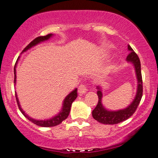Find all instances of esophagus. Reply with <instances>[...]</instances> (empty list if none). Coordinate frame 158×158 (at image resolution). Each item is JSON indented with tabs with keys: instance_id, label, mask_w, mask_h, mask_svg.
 Returning <instances> with one entry per match:
<instances>
[{
	"instance_id": "obj_1",
	"label": "esophagus",
	"mask_w": 158,
	"mask_h": 158,
	"mask_svg": "<svg viewBox=\"0 0 158 158\" xmlns=\"http://www.w3.org/2000/svg\"><path fill=\"white\" fill-rule=\"evenodd\" d=\"M87 85L85 84H81L78 88V92L79 94H83L87 91Z\"/></svg>"
}]
</instances>
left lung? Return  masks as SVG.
I'll list each match as a JSON object with an SVG mask.
<instances>
[{
    "instance_id": "1",
    "label": "left lung",
    "mask_w": 158,
    "mask_h": 158,
    "mask_svg": "<svg viewBox=\"0 0 158 158\" xmlns=\"http://www.w3.org/2000/svg\"><path fill=\"white\" fill-rule=\"evenodd\" d=\"M130 53L127 57V60L128 62H131L134 65L135 70H136V77H137L138 86L137 92L135 97L133 101L131 104L124 110H120L118 111H109L103 107L102 104V91L100 86H98V105L92 111V116L98 122L104 124H115L122 121L127 120L130 117H131L136 112L140 101H141L142 97H143V79H142L141 73V64H140L139 58L136 53L133 51V49L131 47L130 45L127 46Z\"/></svg>"
}]
</instances>
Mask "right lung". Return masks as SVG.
Here are the masks:
<instances>
[{
  "instance_id": "right-lung-1",
  "label": "right lung",
  "mask_w": 158,
  "mask_h": 158,
  "mask_svg": "<svg viewBox=\"0 0 158 158\" xmlns=\"http://www.w3.org/2000/svg\"><path fill=\"white\" fill-rule=\"evenodd\" d=\"M52 36V34H49L46 36H42V37H38L37 38H35L34 40L31 41V42L29 43V44L27 45L25 48H24V50L22 52L27 51V49H29V48L32 47V46H34L35 45L43 42V41L47 40L49 39ZM16 63H15V67H14V83H15V79H16V75H15V66H16ZM77 95H78L77 88H76L75 90H73L72 92L69 94L65 98L64 100L63 108H62V110L60 111V113L58 114V115H57L56 116H55V117L52 118L51 119H48V120H43V121L35 120V119L31 118L29 117L28 115H26L25 112H24V111L22 110V108H21L19 102L16 94H15V98H16L17 104H18L19 109V110L22 112V113L25 115V118H27L29 121H31V122L37 124L38 126H40V127H54V126L58 125V124H60L62 121H64L65 119L68 117L69 114H70V112L71 105H72L73 102L74 100H76V98H77Z\"/></svg>"
}]
</instances>
